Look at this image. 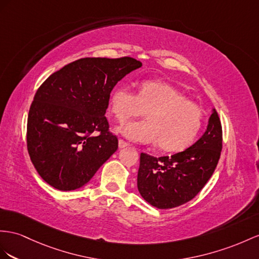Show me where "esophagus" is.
Masks as SVG:
<instances>
[{"mask_svg":"<svg viewBox=\"0 0 259 259\" xmlns=\"http://www.w3.org/2000/svg\"><path fill=\"white\" fill-rule=\"evenodd\" d=\"M128 145H129V143L124 142L123 140H119V141H118V147H119V149H123V148H125V147H128Z\"/></svg>","mask_w":259,"mask_h":259,"instance_id":"34e87169","label":"esophagus"}]
</instances>
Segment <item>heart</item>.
<instances>
[{
    "instance_id": "1",
    "label": "heart",
    "mask_w": 259,
    "mask_h": 259,
    "mask_svg": "<svg viewBox=\"0 0 259 259\" xmlns=\"http://www.w3.org/2000/svg\"><path fill=\"white\" fill-rule=\"evenodd\" d=\"M109 110L120 123L148 112V121L131 122L118 128L128 140L154 144L165 152H180L193 143L202 124V111L173 85L144 81L138 94L128 85L112 91Z\"/></svg>"
}]
</instances>
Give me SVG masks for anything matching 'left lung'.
Instances as JSON below:
<instances>
[{
	"label": "left lung",
	"mask_w": 259,
	"mask_h": 259,
	"mask_svg": "<svg viewBox=\"0 0 259 259\" xmlns=\"http://www.w3.org/2000/svg\"><path fill=\"white\" fill-rule=\"evenodd\" d=\"M222 150V127L212 109L207 130L191 147L171 156L140 155L138 189L145 201L170 209L195 198L217 167Z\"/></svg>",
	"instance_id": "8db88e82"
}]
</instances>
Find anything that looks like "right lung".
Returning <instances> with one entry per match:
<instances>
[{"instance_id": "1", "label": "right lung", "mask_w": 259, "mask_h": 259, "mask_svg": "<svg viewBox=\"0 0 259 259\" xmlns=\"http://www.w3.org/2000/svg\"><path fill=\"white\" fill-rule=\"evenodd\" d=\"M141 66L130 57L83 58L41 84L28 114L27 150L46 183L63 191L81 188L115 153L118 139L105 117L110 93Z\"/></svg>"}]
</instances>
